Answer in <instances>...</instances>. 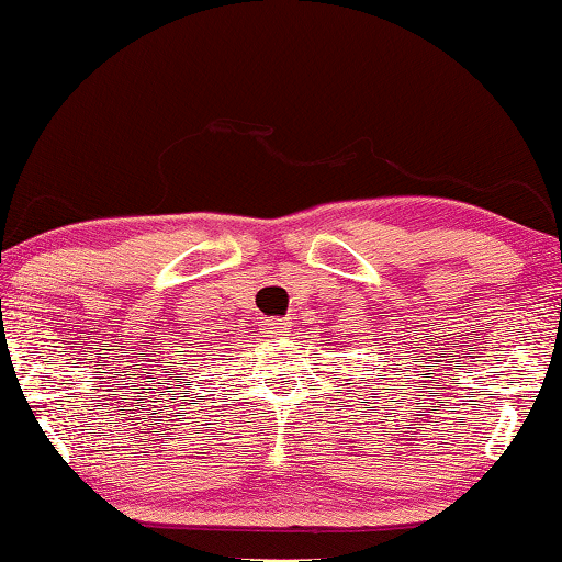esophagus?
<instances>
[{"instance_id": "obj_1", "label": "esophagus", "mask_w": 562, "mask_h": 562, "mask_svg": "<svg viewBox=\"0 0 562 562\" xmlns=\"http://www.w3.org/2000/svg\"><path fill=\"white\" fill-rule=\"evenodd\" d=\"M284 326H288V324H284L282 319H272V322H270V329H272V334H282V331H284Z\"/></svg>"}]
</instances>
